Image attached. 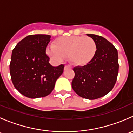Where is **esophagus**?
<instances>
[{
  "instance_id": "obj_1",
  "label": "esophagus",
  "mask_w": 133,
  "mask_h": 133,
  "mask_svg": "<svg viewBox=\"0 0 133 133\" xmlns=\"http://www.w3.org/2000/svg\"><path fill=\"white\" fill-rule=\"evenodd\" d=\"M71 65H65V67H64V70H67V69H71Z\"/></svg>"
}]
</instances>
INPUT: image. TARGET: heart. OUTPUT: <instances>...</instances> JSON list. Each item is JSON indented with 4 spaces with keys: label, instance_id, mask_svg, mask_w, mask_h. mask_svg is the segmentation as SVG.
I'll return each mask as SVG.
<instances>
[{
    "label": "heart",
    "instance_id": "1",
    "mask_svg": "<svg viewBox=\"0 0 133 133\" xmlns=\"http://www.w3.org/2000/svg\"><path fill=\"white\" fill-rule=\"evenodd\" d=\"M55 44H51L47 48V53L51 58L60 62L69 56L72 64L78 66L90 62L97 49L95 41L89 37H62L55 40Z\"/></svg>",
    "mask_w": 133,
    "mask_h": 133
}]
</instances>
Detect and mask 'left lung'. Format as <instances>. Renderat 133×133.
<instances>
[{
	"label": "left lung",
	"instance_id": "left-lung-1",
	"mask_svg": "<svg viewBox=\"0 0 133 133\" xmlns=\"http://www.w3.org/2000/svg\"><path fill=\"white\" fill-rule=\"evenodd\" d=\"M95 41L96 53L87 65L73 68L75 77L72 88L81 97L89 100L99 98L113 88L118 73V57L115 47L101 36L87 34Z\"/></svg>",
	"mask_w": 133,
	"mask_h": 133
}]
</instances>
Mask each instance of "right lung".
Returning a JSON list of instances; mask_svg holds the SVG:
<instances>
[{"label": "right lung", "mask_w": 133, "mask_h": 133, "mask_svg": "<svg viewBox=\"0 0 133 133\" xmlns=\"http://www.w3.org/2000/svg\"><path fill=\"white\" fill-rule=\"evenodd\" d=\"M48 35H31L13 49L9 71L15 88L30 98L44 97L52 92L64 65L52 66L45 53L51 41Z\"/></svg>", "instance_id": "obj_1"}]
</instances>
